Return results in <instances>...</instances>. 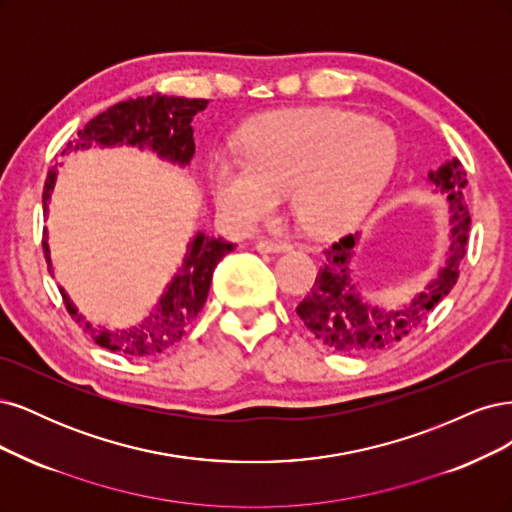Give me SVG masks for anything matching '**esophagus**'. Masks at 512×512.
<instances>
[{
	"label": "esophagus",
	"mask_w": 512,
	"mask_h": 512,
	"mask_svg": "<svg viewBox=\"0 0 512 512\" xmlns=\"http://www.w3.org/2000/svg\"><path fill=\"white\" fill-rule=\"evenodd\" d=\"M255 249L259 253H285L291 251V244L283 242V240H270V238H263L255 244Z\"/></svg>",
	"instance_id": "34e87169"
}]
</instances>
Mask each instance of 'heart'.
Here are the masks:
<instances>
[{
    "label": "heart",
    "instance_id": "obj_1",
    "mask_svg": "<svg viewBox=\"0 0 512 512\" xmlns=\"http://www.w3.org/2000/svg\"><path fill=\"white\" fill-rule=\"evenodd\" d=\"M242 153L210 159L208 183L223 217L251 229L289 191L302 225L325 236L366 217L395 170L398 138L349 110H283L244 127Z\"/></svg>",
    "mask_w": 512,
    "mask_h": 512
}]
</instances>
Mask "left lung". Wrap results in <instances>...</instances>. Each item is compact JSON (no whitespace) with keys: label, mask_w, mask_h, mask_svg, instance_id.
Here are the masks:
<instances>
[{"label":"left lung","mask_w":512,"mask_h":512,"mask_svg":"<svg viewBox=\"0 0 512 512\" xmlns=\"http://www.w3.org/2000/svg\"><path fill=\"white\" fill-rule=\"evenodd\" d=\"M427 180L436 193H444L449 208V246L440 270L415 298L400 308H385L372 304L361 293V285L353 274L355 251L361 240L359 232L340 238L323 251V266L315 285L295 310L315 338L334 351L357 355L395 344L419 327L430 310L455 287L470 229V212L464 197L468 185L466 172L459 159L453 157L427 174Z\"/></svg>","instance_id":"left-lung-1"}]
</instances>
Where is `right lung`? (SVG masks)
<instances>
[{
    "instance_id": "1",
    "label": "right lung",
    "mask_w": 512,
    "mask_h": 512,
    "mask_svg": "<svg viewBox=\"0 0 512 512\" xmlns=\"http://www.w3.org/2000/svg\"><path fill=\"white\" fill-rule=\"evenodd\" d=\"M208 106L206 100H189V97H168L153 93L148 97H136L114 104L106 112L97 114L78 136L68 142L63 153L87 151L91 146L110 148V146H136L140 151H151L159 159L176 163L185 168L193 159L195 142L191 121L197 112ZM57 183V168L46 176L42 204L44 219L48 217L53 189ZM44 257L48 263V272H53L51 249H48V232L44 227ZM234 251V244L223 238L206 236L197 232L189 244L183 259V266L176 270L170 283L159 295L157 304L148 312V317L123 329H106L89 323L80 315L70 295L65 289H59L70 315L80 323V327L104 349L119 351L131 357H151L163 353L185 336L197 312L206 304L208 289L212 283V272L217 263Z\"/></svg>"
}]
</instances>
